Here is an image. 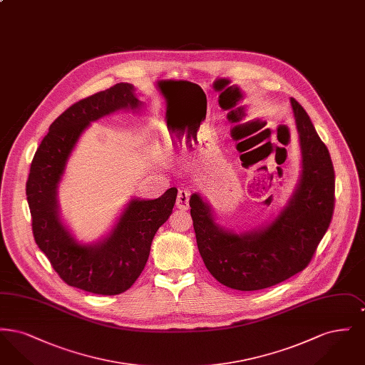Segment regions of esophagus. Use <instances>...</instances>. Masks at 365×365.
I'll return each instance as SVG.
<instances>
[{"label":"esophagus","instance_id":"obj_1","mask_svg":"<svg viewBox=\"0 0 365 365\" xmlns=\"http://www.w3.org/2000/svg\"><path fill=\"white\" fill-rule=\"evenodd\" d=\"M189 200H190V191L186 190V189L178 191L176 208L180 209V210L189 209Z\"/></svg>","mask_w":365,"mask_h":365}]
</instances>
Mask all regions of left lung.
I'll list each match as a JSON object with an SVG mask.
<instances>
[{"instance_id": "obj_1", "label": "left lung", "mask_w": 365, "mask_h": 365, "mask_svg": "<svg viewBox=\"0 0 365 365\" xmlns=\"http://www.w3.org/2000/svg\"><path fill=\"white\" fill-rule=\"evenodd\" d=\"M301 149V175L287 204L269 223L235 232L219 223L198 192L190 215L200 255L210 275L227 287L255 292L301 272L330 227L335 175L327 146L305 109L290 98Z\"/></svg>"}]
</instances>
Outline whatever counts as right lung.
<instances>
[{
  "label": "right lung",
  "mask_w": 365,
  "mask_h": 365,
  "mask_svg": "<svg viewBox=\"0 0 365 365\" xmlns=\"http://www.w3.org/2000/svg\"><path fill=\"white\" fill-rule=\"evenodd\" d=\"M143 103L134 86L118 83L70 106L49 127L35 152L26 185L38 247L67 284L101 295L120 294L138 279L157 230L173 213L178 190L156 200L131 198L103 240L81 243L60 216L58 185L72 150L90 125L118 110L137 112Z\"/></svg>",
  "instance_id": "1"
}]
</instances>
